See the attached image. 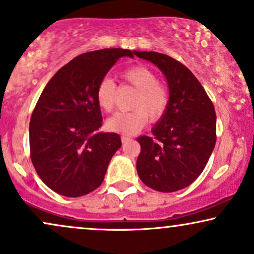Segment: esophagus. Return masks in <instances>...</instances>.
<instances>
[{"label":"esophagus","instance_id":"obj_1","mask_svg":"<svg viewBox=\"0 0 254 254\" xmlns=\"http://www.w3.org/2000/svg\"><path fill=\"white\" fill-rule=\"evenodd\" d=\"M131 139H132V138H131L130 136H125V135L122 136V142H123V143L129 142V140H131Z\"/></svg>","mask_w":254,"mask_h":254}]
</instances>
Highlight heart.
I'll return each mask as SVG.
<instances>
[{
    "label": "heart",
    "mask_w": 254,
    "mask_h": 254,
    "mask_svg": "<svg viewBox=\"0 0 254 254\" xmlns=\"http://www.w3.org/2000/svg\"><path fill=\"white\" fill-rule=\"evenodd\" d=\"M122 80L129 84L137 94L131 103L130 112H119L108 121V127L125 136L133 135L150 122H157L167 114L170 104V91L158 81L157 74L144 66H135L122 74ZM117 86L114 80L104 78L98 84L96 100L104 112H111L116 106Z\"/></svg>",
    "instance_id": "1"
}]
</instances>
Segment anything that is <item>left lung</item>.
<instances>
[{
	"label": "left lung",
	"instance_id": "8db88e82",
	"mask_svg": "<svg viewBox=\"0 0 254 254\" xmlns=\"http://www.w3.org/2000/svg\"><path fill=\"white\" fill-rule=\"evenodd\" d=\"M133 53L155 64L166 75L170 91L167 114L140 136L137 173L145 186L172 193L191 185L203 172L216 142L214 105L202 85L183 64L157 52Z\"/></svg>",
	"mask_w": 254,
	"mask_h": 254
}]
</instances>
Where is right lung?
<instances>
[{"label": "right lung", "instance_id": "add662e5", "mask_svg": "<svg viewBox=\"0 0 254 254\" xmlns=\"http://www.w3.org/2000/svg\"><path fill=\"white\" fill-rule=\"evenodd\" d=\"M122 57V48L87 52L63 66L42 91L29 123V148L40 179L67 197L86 195L102 185L118 133L98 132L103 125L96 100L98 84Z\"/></svg>", "mask_w": 254, "mask_h": 254}]
</instances>
